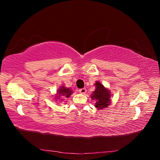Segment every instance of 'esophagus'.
<instances>
[{"mask_svg":"<svg viewBox=\"0 0 160 160\" xmlns=\"http://www.w3.org/2000/svg\"><path fill=\"white\" fill-rule=\"evenodd\" d=\"M87 92V90L85 88H82V89H80L79 90V92L81 94H85V92Z\"/></svg>","mask_w":160,"mask_h":160,"instance_id":"obj_1","label":"esophagus"}]
</instances>
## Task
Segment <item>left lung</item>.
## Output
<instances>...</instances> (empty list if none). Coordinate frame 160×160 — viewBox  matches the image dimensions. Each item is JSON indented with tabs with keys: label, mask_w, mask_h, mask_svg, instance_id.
<instances>
[{
	"label": "left lung",
	"mask_w": 160,
	"mask_h": 160,
	"mask_svg": "<svg viewBox=\"0 0 160 160\" xmlns=\"http://www.w3.org/2000/svg\"><path fill=\"white\" fill-rule=\"evenodd\" d=\"M95 86L96 89L93 92V94H92L91 98L97 102L95 104L97 108L99 109H104L109 106L111 103V92L100 82H97Z\"/></svg>",
	"instance_id": "1"
}]
</instances>
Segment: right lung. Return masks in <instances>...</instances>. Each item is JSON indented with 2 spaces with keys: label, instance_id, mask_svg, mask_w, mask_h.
<instances>
[{
  "label": "right lung",
  "instance_id": "1",
  "mask_svg": "<svg viewBox=\"0 0 160 160\" xmlns=\"http://www.w3.org/2000/svg\"><path fill=\"white\" fill-rule=\"evenodd\" d=\"M72 93V92L71 91L70 89L65 88L64 86H61V88H59L57 91L58 95L56 97V99H60V97H69L70 95H71Z\"/></svg>",
  "mask_w": 160,
  "mask_h": 160
}]
</instances>
